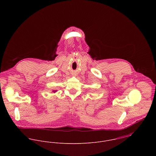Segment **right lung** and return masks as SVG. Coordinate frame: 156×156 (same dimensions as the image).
Wrapping results in <instances>:
<instances>
[{
    "instance_id": "right-lung-1",
    "label": "right lung",
    "mask_w": 156,
    "mask_h": 156,
    "mask_svg": "<svg viewBox=\"0 0 156 156\" xmlns=\"http://www.w3.org/2000/svg\"><path fill=\"white\" fill-rule=\"evenodd\" d=\"M53 92H56V90H53Z\"/></svg>"
}]
</instances>
